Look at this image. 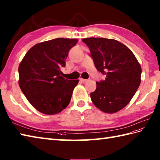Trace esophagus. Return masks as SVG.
<instances>
[{
    "instance_id": "1",
    "label": "esophagus",
    "mask_w": 160,
    "mask_h": 160,
    "mask_svg": "<svg viewBox=\"0 0 160 160\" xmlns=\"http://www.w3.org/2000/svg\"><path fill=\"white\" fill-rule=\"evenodd\" d=\"M79 80H80L81 83H85V82H86V81H87L86 79H80Z\"/></svg>"
}]
</instances>
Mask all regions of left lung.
Wrapping results in <instances>:
<instances>
[{
	"mask_svg": "<svg viewBox=\"0 0 160 160\" xmlns=\"http://www.w3.org/2000/svg\"><path fill=\"white\" fill-rule=\"evenodd\" d=\"M82 41L90 51L97 70L106 79L97 81L90 98L97 108L106 113L123 108L141 83L142 68L132 51L115 39L86 38Z\"/></svg>",
	"mask_w": 160,
	"mask_h": 160,
	"instance_id": "obj_1",
	"label": "left lung"
}]
</instances>
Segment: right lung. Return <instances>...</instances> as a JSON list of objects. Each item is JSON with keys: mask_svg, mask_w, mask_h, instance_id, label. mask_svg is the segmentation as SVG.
<instances>
[{"mask_svg": "<svg viewBox=\"0 0 160 160\" xmlns=\"http://www.w3.org/2000/svg\"><path fill=\"white\" fill-rule=\"evenodd\" d=\"M76 38H57L36 44L18 67L19 86L32 106L45 115L61 112L70 103L79 80L61 76V67Z\"/></svg>", "mask_w": 160, "mask_h": 160, "instance_id": "right-lung-1", "label": "right lung"}]
</instances>
